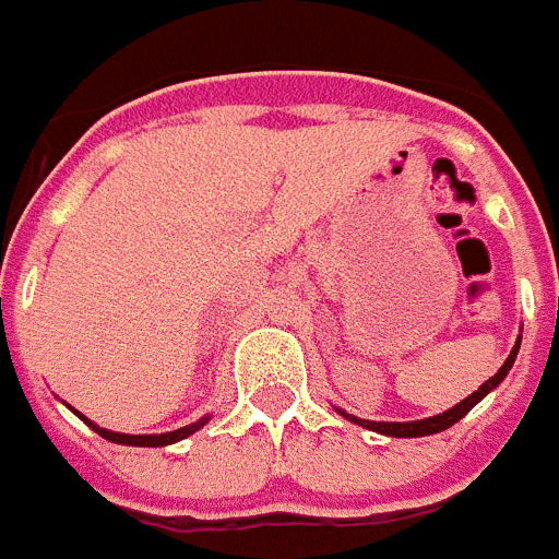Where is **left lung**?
<instances>
[{
  "label": "left lung",
  "instance_id": "8db88e82",
  "mask_svg": "<svg viewBox=\"0 0 559 559\" xmlns=\"http://www.w3.org/2000/svg\"><path fill=\"white\" fill-rule=\"evenodd\" d=\"M518 347H521V338H518V344L512 347L510 358L503 360V367L498 369L496 374H492L487 383H481V389L478 392H473L471 397H464L459 406L448 408V412L437 414V417H428V419H414V423H372V419H358V417H349V414H344L347 419H353V423H358V426L369 428V431H378V433H386V437H428V433H439L445 431V428H451L453 423H459V419L464 417V414L471 412L473 406H476L478 400L484 397V394H490L492 389L501 383L503 378H507V372L512 369V364H515V355H518Z\"/></svg>",
  "mask_w": 559,
  "mask_h": 559
}]
</instances>
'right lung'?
Segmentation results:
<instances>
[{
	"label": "right lung",
	"mask_w": 559,
	"mask_h": 559,
	"mask_svg": "<svg viewBox=\"0 0 559 559\" xmlns=\"http://www.w3.org/2000/svg\"><path fill=\"white\" fill-rule=\"evenodd\" d=\"M81 417V414H78ZM86 426H92V431L100 433L103 439H108V442H117V445H136V448H159V445H170V442H179V439L190 437L192 431H199L201 426H204L206 419H199V423H192V426H185L179 428V431H170V433H151V437H131V433H114V431H106V428H97L95 423H88L86 417H81Z\"/></svg>",
	"instance_id": "obj_1"
}]
</instances>
